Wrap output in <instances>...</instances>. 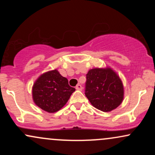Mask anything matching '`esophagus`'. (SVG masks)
Segmentation results:
<instances>
[{
  "label": "esophagus",
  "instance_id": "1",
  "mask_svg": "<svg viewBox=\"0 0 155 155\" xmlns=\"http://www.w3.org/2000/svg\"><path fill=\"white\" fill-rule=\"evenodd\" d=\"M76 89L77 90H82V87H81V84H77L76 86Z\"/></svg>",
  "mask_w": 155,
  "mask_h": 155
}]
</instances>
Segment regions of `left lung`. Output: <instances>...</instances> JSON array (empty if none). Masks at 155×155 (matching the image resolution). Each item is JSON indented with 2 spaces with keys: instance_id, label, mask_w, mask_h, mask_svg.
Returning a JSON list of instances; mask_svg holds the SVG:
<instances>
[{
  "instance_id": "1",
  "label": "left lung",
  "mask_w": 155,
  "mask_h": 155,
  "mask_svg": "<svg viewBox=\"0 0 155 155\" xmlns=\"http://www.w3.org/2000/svg\"><path fill=\"white\" fill-rule=\"evenodd\" d=\"M86 79L84 94L94 107L108 112L122 104L123 84L111 68L91 69L87 74Z\"/></svg>"
}]
</instances>
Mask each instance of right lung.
I'll return each mask as SVG.
<instances>
[{
    "label": "right lung",
    "instance_id": "add662e5",
    "mask_svg": "<svg viewBox=\"0 0 155 155\" xmlns=\"http://www.w3.org/2000/svg\"><path fill=\"white\" fill-rule=\"evenodd\" d=\"M75 88L57 70L41 75L33 87V99L35 105L49 113L59 111L66 104Z\"/></svg>",
    "mask_w": 155,
    "mask_h": 155
}]
</instances>
